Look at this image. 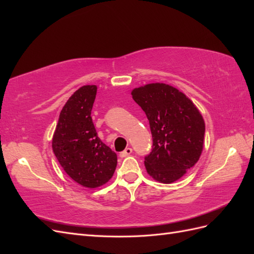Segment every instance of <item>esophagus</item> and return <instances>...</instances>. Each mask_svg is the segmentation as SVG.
I'll return each instance as SVG.
<instances>
[{
  "label": "esophagus",
  "instance_id": "obj_1",
  "mask_svg": "<svg viewBox=\"0 0 254 254\" xmlns=\"http://www.w3.org/2000/svg\"><path fill=\"white\" fill-rule=\"evenodd\" d=\"M132 153V149L130 148V147H127L124 151H122L121 153H120V156L122 157V158H125V157H127V156H129V155H131Z\"/></svg>",
  "mask_w": 254,
  "mask_h": 254
}]
</instances>
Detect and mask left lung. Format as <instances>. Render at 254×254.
Returning a JSON list of instances; mask_svg holds the SVG:
<instances>
[{
  "label": "left lung",
  "mask_w": 254,
  "mask_h": 254,
  "mask_svg": "<svg viewBox=\"0 0 254 254\" xmlns=\"http://www.w3.org/2000/svg\"><path fill=\"white\" fill-rule=\"evenodd\" d=\"M132 98L146 113L152 149L145 158L147 174L161 183L179 180L201 156L205 124L190 99L171 84L152 82L132 89Z\"/></svg>",
  "instance_id": "1"
}]
</instances>
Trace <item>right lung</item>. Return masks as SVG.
<instances>
[{"instance_id":"add662e5","label":"right lung","mask_w":254,"mask_h":254,"mask_svg":"<svg viewBox=\"0 0 254 254\" xmlns=\"http://www.w3.org/2000/svg\"><path fill=\"white\" fill-rule=\"evenodd\" d=\"M97 92L95 84L76 90L60 112L52 148L68 177L95 189L108 182L118 164L117 153L97 136L91 118Z\"/></svg>"}]
</instances>
